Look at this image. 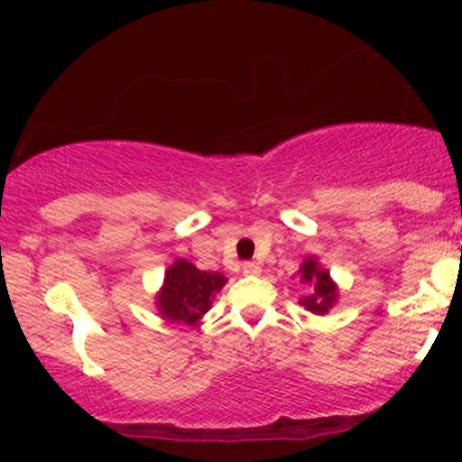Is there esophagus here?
<instances>
[{"instance_id": "1", "label": "esophagus", "mask_w": 462, "mask_h": 462, "mask_svg": "<svg viewBox=\"0 0 462 462\" xmlns=\"http://www.w3.org/2000/svg\"><path fill=\"white\" fill-rule=\"evenodd\" d=\"M241 269H243V273H245V275H258V273H261V264L252 263V261L243 263Z\"/></svg>"}]
</instances>
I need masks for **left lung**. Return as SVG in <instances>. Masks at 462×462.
<instances>
[{"instance_id":"1","label":"left lung","mask_w":462,"mask_h":462,"mask_svg":"<svg viewBox=\"0 0 462 462\" xmlns=\"http://www.w3.org/2000/svg\"><path fill=\"white\" fill-rule=\"evenodd\" d=\"M300 280L306 286V291H309L300 300V304L306 310L315 312V315H326L338 298L337 284L332 282L330 273L326 269H321L315 258H306L304 264L300 267Z\"/></svg>"}]
</instances>
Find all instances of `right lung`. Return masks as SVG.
Listing matches in <instances>:
<instances>
[{"instance_id":"obj_1","label":"right lung","mask_w":462,"mask_h":462,"mask_svg":"<svg viewBox=\"0 0 462 462\" xmlns=\"http://www.w3.org/2000/svg\"><path fill=\"white\" fill-rule=\"evenodd\" d=\"M227 280L217 272H201L193 263L178 258L164 273V284L156 295V309L164 319L195 326L213 306L215 293Z\"/></svg>"}]
</instances>
